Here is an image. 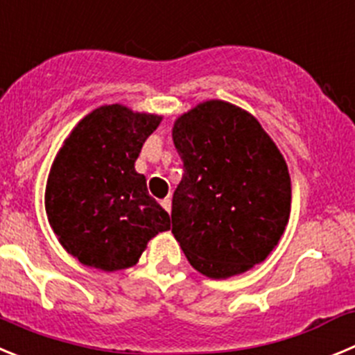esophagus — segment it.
I'll return each mask as SVG.
<instances>
[{
  "label": "esophagus",
  "mask_w": 355,
  "mask_h": 355,
  "mask_svg": "<svg viewBox=\"0 0 355 355\" xmlns=\"http://www.w3.org/2000/svg\"><path fill=\"white\" fill-rule=\"evenodd\" d=\"M162 206H164V209L167 211V213H171V209H172V200H171V197H165V199L162 200Z\"/></svg>",
  "instance_id": "esophagus-1"
}]
</instances>
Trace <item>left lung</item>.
Here are the masks:
<instances>
[{
	"label": "left lung",
	"instance_id": "1",
	"mask_svg": "<svg viewBox=\"0 0 355 355\" xmlns=\"http://www.w3.org/2000/svg\"><path fill=\"white\" fill-rule=\"evenodd\" d=\"M172 141L184 174L172 234L191 268L213 279L250 271L278 245L291 216V174L255 116L223 100L181 114Z\"/></svg>",
	"mask_w": 355,
	"mask_h": 355
}]
</instances>
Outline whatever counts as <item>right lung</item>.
Segmentation results:
<instances>
[{
  "mask_svg": "<svg viewBox=\"0 0 355 355\" xmlns=\"http://www.w3.org/2000/svg\"><path fill=\"white\" fill-rule=\"evenodd\" d=\"M162 116L112 103L91 110L51 165L45 213L61 246L80 264L112 272L139 262L149 239L171 229L135 160Z\"/></svg>",
  "mask_w": 355,
  "mask_h": 355,
  "instance_id": "1",
  "label": "right lung"
}]
</instances>
